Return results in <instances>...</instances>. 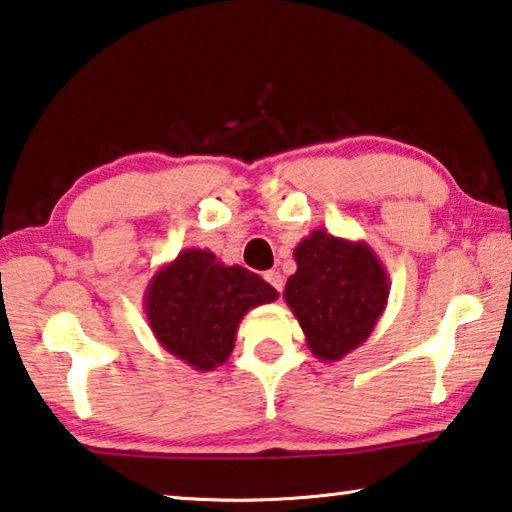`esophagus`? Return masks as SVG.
I'll use <instances>...</instances> for the list:
<instances>
[{
  "label": "esophagus",
  "mask_w": 512,
  "mask_h": 512,
  "mask_svg": "<svg viewBox=\"0 0 512 512\" xmlns=\"http://www.w3.org/2000/svg\"><path fill=\"white\" fill-rule=\"evenodd\" d=\"M264 280L269 282V285H271L275 291H280V294H282V287H285V278H282L280 271H266V273H264Z\"/></svg>",
  "instance_id": "esophagus-1"
}]
</instances>
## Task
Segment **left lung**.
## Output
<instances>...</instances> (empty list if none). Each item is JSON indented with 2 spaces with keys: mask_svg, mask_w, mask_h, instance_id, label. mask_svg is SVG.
Instances as JSON below:
<instances>
[{
  "mask_svg": "<svg viewBox=\"0 0 512 512\" xmlns=\"http://www.w3.org/2000/svg\"><path fill=\"white\" fill-rule=\"evenodd\" d=\"M296 273L285 300L314 358L337 362L376 328L389 296V275L367 241L314 230L294 248Z\"/></svg>",
  "mask_w": 512,
  "mask_h": 512,
  "instance_id": "obj_1",
  "label": "left lung"
}]
</instances>
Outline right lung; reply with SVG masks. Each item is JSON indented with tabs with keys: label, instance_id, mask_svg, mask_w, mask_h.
Instances as JSON below:
<instances>
[{
	"label": "right lung",
	"instance_id": "add662e5",
	"mask_svg": "<svg viewBox=\"0 0 512 512\" xmlns=\"http://www.w3.org/2000/svg\"><path fill=\"white\" fill-rule=\"evenodd\" d=\"M280 294L257 273L218 262L207 248H186L159 266L143 294V312L161 348L198 371L230 358L239 323Z\"/></svg>",
	"mask_w": 512,
	"mask_h": 512
}]
</instances>
